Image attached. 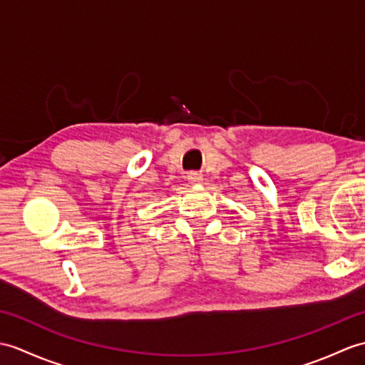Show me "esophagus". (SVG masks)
Returning a JSON list of instances; mask_svg holds the SVG:
<instances>
[{
    "label": "esophagus",
    "instance_id": "obj_1",
    "mask_svg": "<svg viewBox=\"0 0 365 365\" xmlns=\"http://www.w3.org/2000/svg\"><path fill=\"white\" fill-rule=\"evenodd\" d=\"M188 182L191 185H200L203 182V177L199 173H190L188 174Z\"/></svg>",
    "mask_w": 365,
    "mask_h": 365
}]
</instances>
